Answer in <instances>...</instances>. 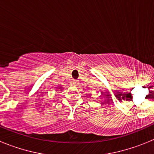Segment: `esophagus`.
I'll return each mask as SVG.
<instances>
[{"instance_id": "obj_1", "label": "esophagus", "mask_w": 154, "mask_h": 154, "mask_svg": "<svg viewBox=\"0 0 154 154\" xmlns=\"http://www.w3.org/2000/svg\"><path fill=\"white\" fill-rule=\"evenodd\" d=\"M72 83H73V85H78L79 81H78V80H75V79H73V80H72Z\"/></svg>"}]
</instances>
